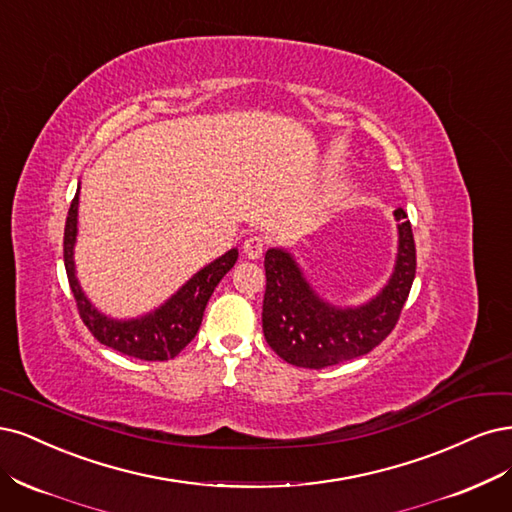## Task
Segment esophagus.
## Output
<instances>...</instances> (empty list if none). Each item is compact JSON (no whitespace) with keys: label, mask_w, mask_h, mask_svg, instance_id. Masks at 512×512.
Wrapping results in <instances>:
<instances>
[{"label":"esophagus","mask_w":512,"mask_h":512,"mask_svg":"<svg viewBox=\"0 0 512 512\" xmlns=\"http://www.w3.org/2000/svg\"><path fill=\"white\" fill-rule=\"evenodd\" d=\"M263 249H266V238L257 236V234L249 236V238L244 240V244H242V251H244V255L249 257V259H259Z\"/></svg>","instance_id":"obj_1"}]
</instances>
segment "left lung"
Returning <instances> with one entry per match:
<instances>
[{
	"label": "left lung",
	"instance_id": "obj_1",
	"mask_svg": "<svg viewBox=\"0 0 512 512\" xmlns=\"http://www.w3.org/2000/svg\"><path fill=\"white\" fill-rule=\"evenodd\" d=\"M400 221V246L395 272L372 302L359 308H334L317 298L289 253H266V295H263V336L270 349L287 364L323 370L376 349L400 321L402 308L415 280L417 251L410 221L402 208L393 210Z\"/></svg>",
	"mask_w": 512,
	"mask_h": 512
}]
</instances>
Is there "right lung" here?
Segmentation results:
<instances>
[{"label": "right lung", "instance_id": "add662e5", "mask_svg": "<svg viewBox=\"0 0 512 512\" xmlns=\"http://www.w3.org/2000/svg\"><path fill=\"white\" fill-rule=\"evenodd\" d=\"M76 217L78 193L74 195L68 210V219H65L63 261L82 323L89 327V332L95 336V340H100L102 344L127 357H136L142 361H166L176 357L195 338L197 329L202 325L204 308L210 300V295L214 287L219 285V280L234 268L238 251H227L223 257L212 261L210 266L197 272L172 300H168L159 310L151 312V315L134 321H112L100 315V312L89 304L74 276L72 255L76 240Z\"/></svg>", "mask_w": 512, "mask_h": 512}]
</instances>
